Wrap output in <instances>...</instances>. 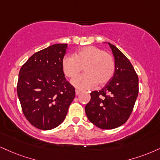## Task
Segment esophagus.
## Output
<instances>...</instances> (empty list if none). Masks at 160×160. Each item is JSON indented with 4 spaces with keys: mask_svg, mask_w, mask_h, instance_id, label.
Returning a JSON list of instances; mask_svg holds the SVG:
<instances>
[{
    "mask_svg": "<svg viewBox=\"0 0 160 160\" xmlns=\"http://www.w3.org/2000/svg\"><path fill=\"white\" fill-rule=\"evenodd\" d=\"M80 92H81V91L79 89H76L75 90V93H76V95H78L79 94H80Z\"/></svg>",
    "mask_w": 160,
    "mask_h": 160,
    "instance_id": "34e87169",
    "label": "esophagus"
}]
</instances>
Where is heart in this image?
<instances>
[{
  "label": "heart",
  "mask_w": 160,
  "mask_h": 160,
  "mask_svg": "<svg viewBox=\"0 0 160 160\" xmlns=\"http://www.w3.org/2000/svg\"><path fill=\"white\" fill-rule=\"evenodd\" d=\"M62 68L67 78H74L82 70L85 73L72 80V84L78 89H89L96 84H107L114 74L115 63L110 53L95 46H86L72 56H65Z\"/></svg>",
  "instance_id": "obj_1"
}]
</instances>
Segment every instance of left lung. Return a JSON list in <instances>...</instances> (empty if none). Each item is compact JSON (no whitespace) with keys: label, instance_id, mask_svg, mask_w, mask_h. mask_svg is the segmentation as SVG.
Instances as JSON below:
<instances>
[{"label":"left lung","instance_id":"8db88e82","mask_svg":"<svg viewBox=\"0 0 160 160\" xmlns=\"http://www.w3.org/2000/svg\"><path fill=\"white\" fill-rule=\"evenodd\" d=\"M115 58L113 77L100 91L90 93L86 105L88 120L96 127L109 130L124 124L131 115L138 93V78L130 60L115 45L108 43Z\"/></svg>","mask_w":160,"mask_h":160}]
</instances>
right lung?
Masks as SVG:
<instances>
[{
    "instance_id": "1",
    "label": "right lung",
    "mask_w": 160,
    "mask_h": 160,
    "mask_svg": "<svg viewBox=\"0 0 160 160\" xmlns=\"http://www.w3.org/2000/svg\"><path fill=\"white\" fill-rule=\"evenodd\" d=\"M67 44H55L32 55L22 65L17 93L22 112L36 128L48 130L66 117L75 89L66 81L62 61Z\"/></svg>"
}]
</instances>
